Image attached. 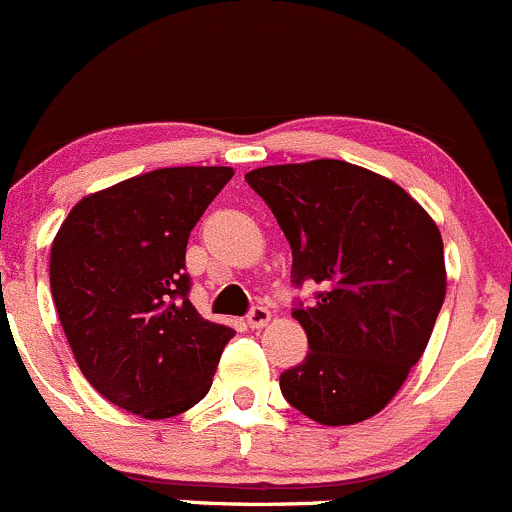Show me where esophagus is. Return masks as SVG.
<instances>
[{
	"mask_svg": "<svg viewBox=\"0 0 512 512\" xmlns=\"http://www.w3.org/2000/svg\"><path fill=\"white\" fill-rule=\"evenodd\" d=\"M271 320V310L263 308V305H254V308L249 310V315H246V323L251 325V328H263V325Z\"/></svg>",
	"mask_w": 512,
	"mask_h": 512,
	"instance_id": "1",
	"label": "esophagus"
}]
</instances>
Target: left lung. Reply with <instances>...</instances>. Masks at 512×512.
<instances>
[{
    "instance_id": "8db88e82",
    "label": "left lung",
    "mask_w": 512,
    "mask_h": 512,
    "mask_svg": "<svg viewBox=\"0 0 512 512\" xmlns=\"http://www.w3.org/2000/svg\"><path fill=\"white\" fill-rule=\"evenodd\" d=\"M246 182L293 251L308 355L281 374L291 407L345 426L382 412L424 355L446 295L444 241L399 184L342 160L258 167Z\"/></svg>"
}]
</instances>
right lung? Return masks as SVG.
Returning <instances> with one entry per match:
<instances>
[{
  "instance_id": "1",
  "label": "right lung",
  "mask_w": 512,
  "mask_h": 512,
  "mask_svg": "<svg viewBox=\"0 0 512 512\" xmlns=\"http://www.w3.org/2000/svg\"><path fill=\"white\" fill-rule=\"evenodd\" d=\"M231 167H165L81 199L51 246V295L96 392L145 419L192 409L234 328L189 300L187 241Z\"/></svg>"
}]
</instances>
